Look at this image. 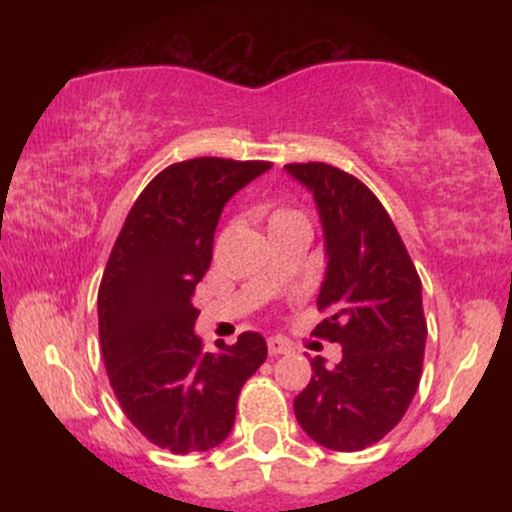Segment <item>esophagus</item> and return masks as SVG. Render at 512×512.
<instances>
[{
    "instance_id": "esophagus-1",
    "label": "esophagus",
    "mask_w": 512,
    "mask_h": 512,
    "mask_svg": "<svg viewBox=\"0 0 512 512\" xmlns=\"http://www.w3.org/2000/svg\"><path fill=\"white\" fill-rule=\"evenodd\" d=\"M267 349H269V354H272V356H279V354H289L293 346L286 342V339H281V337H269Z\"/></svg>"
}]
</instances>
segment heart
Listing matches in <instances>:
<instances>
[{
	"label": "heart",
	"instance_id": "b5f03b06",
	"mask_svg": "<svg viewBox=\"0 0 512 512\" xmlns=\"http://www.w3.org/2000/svg\"><path fill=\"white\" fill-rule=\"evenodd\" d=\"M289 216H301V214H296V211H291V209H274L272 214H269V223H274V221H279V219H289Z\"/></svg>",
	"mask_w": 512,
	"mask_h": 512
}]
</instances>
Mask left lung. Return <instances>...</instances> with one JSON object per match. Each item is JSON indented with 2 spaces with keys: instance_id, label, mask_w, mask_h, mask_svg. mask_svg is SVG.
Wrapping results in <instances>:
<instances>
[{
  "instance_id": "left-lung-1",
  "label": "left lung",
  "mask_w": 512,
  "mask_h": 512,
  "mask_svg": "<svg viewBox=\"0 0 512 512\" xmlns=\"http://www.w3.org/2000/svg\"><path fill=\"white\" fill-rule=\"evenodd\" d=\"M313 195L325 238V281L315 337L342 344V361L310 358L313 378L293 399L298 424L315 443L354 452L399 424L421 380L426 320L421 279L378 197L327 163H289Z\"/></svg>"
}]
</instances>
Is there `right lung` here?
<instances>
[{"instance_id": "add662e5", "label": "right lung", "mask_w": 512, "mask_h": 512, "mask_svg": "<svg viewBox=\"0 0 512 512\" xmlns=\"http://www.w3.org/2000/svg\"><path fill=\"white\" fill-rule=\"evenodd\" d=\"M272 163L192 158L156 175L129 209L98 291L110 385L127 419L175 455L223 443L240 387L267 358L262 334L216 342L195 334V286L211 264L226 202Z\"/></svg>"}]
</instances>
